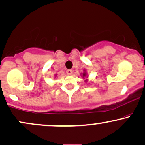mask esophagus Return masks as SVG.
Here are the masks:
<instances>
[{
	"label": "esophagus",
	"mask_w": 145,
	"mask_h": 145,
	"mask_svg": "<svg viewBox=\"0 0 145 145\" xmlns=\"http://www.w3.org/2000/svg\"><path fill=\"white\" fill-rule=\"evenodd\" d=\"M66 73H67V75L70 76V75L73 74V71L71 70V69H67V70L66 71Z\"/></svg>",
	"instance_id": "1"
}]
</instances>
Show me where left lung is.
Listing matches in <instances>:
<instances>
[{
	"mask_svg": "<svg viewBox=\"0 0 145 145\" xmlns=\"http://www.w3.org/2000/svg\"><path fill=\"white\" fill-rule=\"evenodd\" d=\"M81 75H82V79H85L84 82H85L86 83H87L88 81H89V79H88V78H89V76H88L87 72H86V69H84V70H83V73H81Z\"/></svg>",
	"mask_w": 145,
	"mask_h": 145,
	"instance_id": "left-lung-1",
	"label": "left lung"
}]
</instances>
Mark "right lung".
<instances>
[{"label": "right lung", "instance_id": "add662e5", "mask_svg": "<svg viewBox=\"0 0 145 145\" xmlns=\"http://www.w3.org/2000/svg\"><path fill=\"white\" fill-rule=\"evenodd\" d=\"M56 74L55 75V76H54V78H56Z\"/></svg>", "mask_w": 145, "mask_h": 145}]
</instances>
